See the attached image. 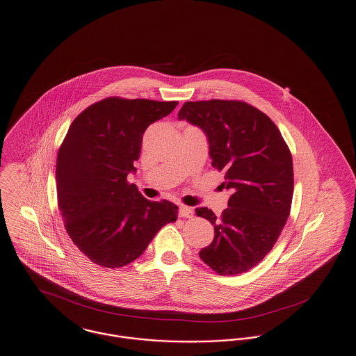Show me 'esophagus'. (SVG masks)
Here are the masks:
<instances>
[{"mask_svg": "<svg viewBox=\"0 0 356 356\" xmlns=\"http://www.w3.org/2000/svg\"><path fill=\"white\" fill-rule=\"evenodd\" d=\"M179 216H180V218H188V219H191V218H193V211H192L191 207L180 205V207H179Z\"/></svg>", "mask_w": 356, "mask_h": 356, "instance_id": "obj_1", "label": "esophagus"}]
</instances>
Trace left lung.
Here are the masks:
<instances>
[{"instance_id":"8db88e82","label":"left lung","mask_w":356,"mask_h":356,"mask_svg":"<svg viewBox=\"0 0 356 356\" xmlns=\"http://www.w3.org/2000/svg\"><path fill=\"white\" fill-rule=\"evenodd\" d=\"M177 118L203 131L212 167L232 192L221 216L195 209L215 228L199 256L220 275L248 271L271 251L289 216L293 167L287 144L272 120L247 102H188Z\"/></svg>"}]
</instances>
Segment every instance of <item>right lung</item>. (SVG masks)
<instances>
[{
	"mask_svg": "<svg viewBox=\"0 0 356 356\" xmlns=\"http://www.w3.org/2000/svg\"><path fill=\"white\" fill-rule=\"evenodd\" d=\"M176 105L109 97L69 127L56 164L58 208L72 241L93 263L106 268L132 263L161 227L177 220L175 204L151 202L127 181L145 129Z\"/></svg>",
	"mask_w": 356,
	"mask_h": 356,
	"instance_id": "add662e5",
	"label": "right lung"
}]
</instances>
